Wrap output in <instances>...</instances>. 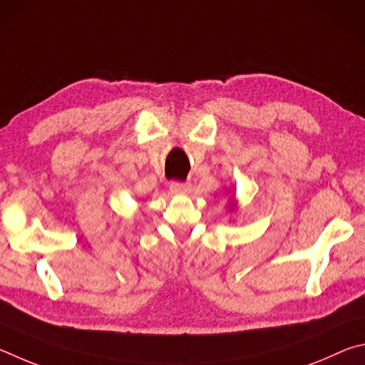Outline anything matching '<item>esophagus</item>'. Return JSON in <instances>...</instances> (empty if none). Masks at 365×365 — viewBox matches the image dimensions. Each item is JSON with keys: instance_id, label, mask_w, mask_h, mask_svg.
Returning <instances> with one entry per match:
<instances>
[{"instance_id": "1", "label": "esophagus", "mask_w": 365, "mask_h": 365, "mask_svg": "<svg viewBox=\"0 0 365 365\" xmlns=\"http://www.w3.org/2000/svg\"><path fill=\"white\" fill-rule=\"evenodd\" d=\"M170 190L173 194H187L190 190V184L181 182V181H173L170 184Z\"/></svg>"}]
</instances>
